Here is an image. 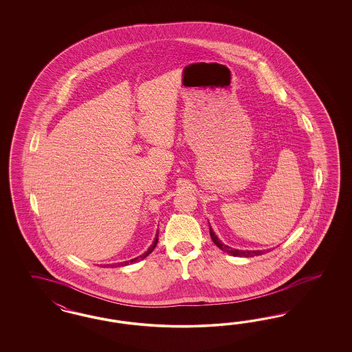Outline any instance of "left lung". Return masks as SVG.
Listing matches in <instances>:
<instances>
[{"instance_id": "8db88e82", "label": "left lung", "mask_w": 352, "mask_h": 352, "mask_svg": "<svg viewBox=\"0 0 352 352\" xmlns=\"http://www.w3.org/2000/svg\"><path fill=\"white\" fill-rule=\"evenodd\" d=\"M209 228H210V237L213 240L214 244L218 246L219 249H222L223 252H227L228 254L234 256H262L265 254V252L267 250H237V249H232L230 246L224 245L223 243L217 237V234H214L213 228L210 227L209 224Z\"/></svg>"}]
</instances>
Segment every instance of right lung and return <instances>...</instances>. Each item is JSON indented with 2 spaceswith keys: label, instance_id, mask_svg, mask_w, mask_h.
I'll return each instance as SVG.
<instances>
[{
  "label": "right lung",
  "instance_id": "right-lung-1",
  "mask_svg": "<svg viewBox=\"0 0 352 352\" xmlns=\"http://www.w3.org/2000/svg\"><path fill=\"white\" fill-rule=\"evenodd\" d=\"M157 241H159V231H157V234H156V237H155V240H153L152 245L149 246L148 250H147L144 254L137 256V258H134V259L126 261V262H121V263H118V267L126 266V265H129V263H134V262H138L139 259H143V258H146V256H148L149 253H152V250L156 248V245H157Z\"/></svg>",
  "mask_w": 352,
  "mask_h": 352
}]
</instances>
